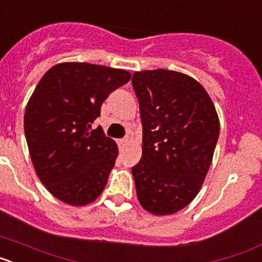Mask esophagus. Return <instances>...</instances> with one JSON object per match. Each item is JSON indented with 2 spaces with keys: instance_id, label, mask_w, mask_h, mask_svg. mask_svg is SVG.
Returning a JSON list of instances; mask_svg holds the SVG:
<instances>
[{
  "instance_id": "obj_1",
  "label": "esophagus",
  "mask_w": 262,
  "mask_h": 262,
  "mask_svg": "<svg viewBox=\"0 0 262 262\" xmlns=\"http://www.w3.org/2000/svg\"><path fill=\"white\" fill-rule=\"evenodd\" d=\"M127 142H128V138L120 139V140H118V144H119V147H122V145H124V144H126Z\"/></svg>"
}]
</instances>
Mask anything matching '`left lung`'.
I'll return each instance as SVG.
<instances>
[{
  "label": "left lung",
  "instance_id": "left-lung-1",
  "mask_svg": "<svg viewBox=\"0 0 262 262\" xmlns=\"http://www.w3.org/2000/svg\"><path fill=\"white\" fill-rule=\"evenodd\" d=\"M143 155L133 166L143 209L170 215L200 193L219 138V118L205 88L168 69L135 72Z\"/></svg>",
  "mask_w": 262,
  "mask_h": 262
}]
</instances>
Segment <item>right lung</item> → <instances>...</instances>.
<instances>
[{
	"label": "right lung",
	"mask_w": 262,
	"mask_h": 262,
	"mask_svg": "<svg viewBox=\"0 0 262 262\" xmlns=\"http://www.w3.org/2000/svg\"><path fill=\"white\" fill-rule=\"evenodd\" d=\"M131 80L124 69L60 62L46 72L25 111V135L35 172L67 205L85 206L105 189L117 143L92 124L111 92Z\"/></svg>",
	"instance_id": "add662e5"
}]
</instances>
